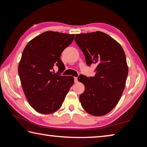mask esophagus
Listing matches in <instances>:
<instances>
[{
	"label": "esophagus",
	"instance_id": "1",
	"mask_svg": "<svg viewBox=\"0 0 147 147\" xmlns=\"http://www.w3.org/2000/svg\"><path fill=\"white\" fill-rule=\"evenodd\" d=\"M74 82H75V83H77V82H78V78H77V77H74Z\"/></svg>",
	"mask_w": 147,
	"mask_h": 147
}]
</instances>
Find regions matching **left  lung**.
<instances>
[{
	"instance_id": "8db88e82",
	"label": "left lung",
	"mask_w": 147,
	"mask_h": 147,
	"mask_svg": "<svg viewBox=\"0 0 147 147\" xmlns=\"http://www.w3.org/2000/svg\"><path fill=\"white\" fill-rule=\"evenodd\" d=\"M74 41L87 65H96L94 76L78 79L85 86L80 95L82 106L92 115H106L117 104L125 87L128 73L125 53L120 44L102 32L76 34Z\"/></svg>"
}]
</instances>
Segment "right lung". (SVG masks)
Here are the masks:
<instances>
[{
    "label": "right lung",
    "mask_w": 147,
    "mask_h": 147,
    "mask_svg": "<svg viewBox=\"0 0 147 147\" xmlns=\"http://www.w3.org/2000/svg\"><path fill=\"white\" fill-rule=\"evenodd\" d=\"M74 34L47 31L26 45L22 54L18 73L27 100L43 114L55 112L62 105L74 84V78L54 73V66L64 68L60 59L63 50L71 44Z\"/></svg>",
    "instance_id": "obj_1"
}]
</instances>
